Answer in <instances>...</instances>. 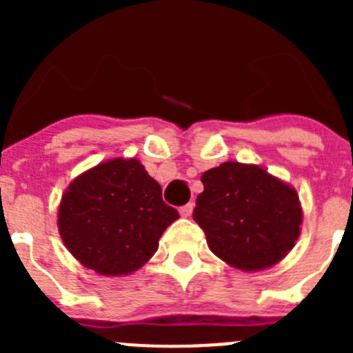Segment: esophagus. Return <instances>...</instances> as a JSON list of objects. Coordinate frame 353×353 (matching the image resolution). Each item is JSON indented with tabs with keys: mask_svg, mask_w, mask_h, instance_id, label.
Returning a JSON list of instances; mask_svg holds the SVG:
<instances>
[{
	"mask_svg": "<svg viewBox=\"0 0 353 353\" xmlns=\"http://www.w3.org/2000/svg\"><path fill=\"white\" fill-rule=\"evenodd\" d=\"M192 208H194V203L183 205V207H180V214H182L183 217H189V215L192 214Z\"/></svg>",
	"mask_w": 353,
	"mask_h": 353,
	"instance_id": "esophagus-1",
	"label": "esophagus"
}]
</instances>
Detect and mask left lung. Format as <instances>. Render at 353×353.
<instances>
[{"label":"left lung","instance_id":"8db88e82","mask_svg":"<svg viewBox=\"0 0 353 353\" xmlns=\"http://www.w3.org/2000/svg\"><path fill=\"white\" fill-rule=\"evenodd\" d=\"M192 212L215 256L242 270L277 263L301 233L297 192L260 166L224 162L201 174Z\"/></svg>","mask_w":353,"mask_h":353}]
</instances>
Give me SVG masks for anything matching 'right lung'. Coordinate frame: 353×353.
<instances>
[{"label":"right lung","instance_id":"obj_1","mask_svg":"<svg viewBox=\"0 0 353 353\" xmlns=\"http://www.w3.org/2000/svg\"><path fill=\"white\" fill-rule=\"evenodd\" d=\"M179 212L136 159H113L70 183L58 226L65 245L86 269L104 276L138 270L157 251Z\"/></svg>","mask_w":353,"mask_h":353}]
</instances>
